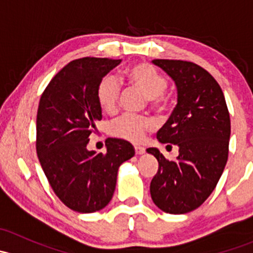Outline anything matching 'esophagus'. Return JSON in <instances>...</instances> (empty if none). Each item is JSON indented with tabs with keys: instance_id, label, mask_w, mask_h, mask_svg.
<instances>
[{
	"instance_id": "esophagus-1",
	"label": "esophagus",
	"mask_w": 253,
	"mask_h": 253,
	"mask_svg": "<svg viewBox=\"0 0 253 253\" xmlns=\"http://www.w3.org/2000/svg\"><path fill=\"white\" fill-rule=\"evenodd\" d=\"M134 150H136L137 155H143L145 153V149L143 147H134Z\"/></svg>"
}]
</instances>
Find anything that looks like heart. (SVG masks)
I'll use <instances>...</instances> for the list:
<instances>
[{
  "label": "heart",
  "mask_w": 253,
  "mask_h": 253,
  "mask_svg": "<svg viewBox=\"0 0 253 253\" xmlns=\"http://www.w3.org/2000/svg\"><path fill=\"white\" fill-rule=\"evenodd\" d=\"M125 78L129 85L138 90L147 99L153 100L157 108L164 105L163 93L167 89V79L148 63H137L125 71ZM120 85L114 77H105L98 86V101L103 111L114 114L119 105ZM153 128V122L148 119L125 116L111 124L110 133L114 137L131 143H141L145 133Z\"/></svg>",
  "instance_id": "1"
}]
</instances>
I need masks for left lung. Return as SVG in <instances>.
Returning a JSON list of instances; mask_svg holds the SVG:
<instances>
[{
	"mask_svg": "<svg viewBox=\"0 0 253 253\" xmlns=\"http://www.w3.org/2000/svg\"><path fill=\"white\" fill-rule=\"evenodd\" d=\"M152 63L176 85L177 104L157 138L177 145L178 155L168 160L158 148H148L159 163L150 182V196L165 213L185 214L205 202L223 174L228 162L230 116L220 85L205 68L180 60H153Z\"/></svg>",
	"mask_w": 253,
	"mask_h": 253,
	"instance_id": "obj_1",
	"label": "left lung"
}]
</instances>
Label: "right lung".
Segmentation results:
<instances>
[{"label":"right lung","mask_w":253,"mask_h":253,"mask_svg":"<svg viewBox=\"0 0 253 253\" xmlns=\"http://www.w3.org/2000/svg\"><path fill=\"white\" fill-rule=\"evenodd\" d=\"M120 62L96 57L72 61L40 98L38 158L56 196L78 213H94L109 205L120 165L134 155L133 145L119 138L108 139L105 154L86 148L101 120L98 86Z\"/></svg>","instance_id":"obj_1"}]
</instances>
